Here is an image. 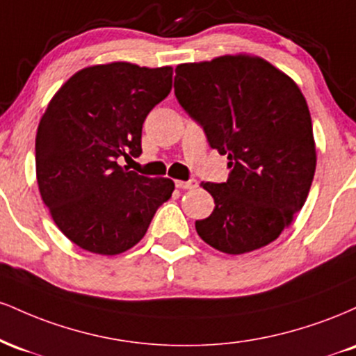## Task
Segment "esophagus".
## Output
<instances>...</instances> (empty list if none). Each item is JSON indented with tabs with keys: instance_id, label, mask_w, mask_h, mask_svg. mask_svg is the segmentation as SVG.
Returning a JSON list of instances; mask_svg holds the SVG:
<instances>
[{
	"instance_id": "obj_1",
	"label": "esophagus",
	"mask_w": 356,
	"mask_h": 356,
	"mask_svg": "<svg viewBox=\"0 0 356 356\" xmlns=\"http://www.w3.org/2000/svg\"><path fill=\"white\" fill-rule=\"evenodd\" d=\"M175 186L179 189H194V187H197V181L195 179H191V181H175Z\"/></svg>"
}]
</instances>
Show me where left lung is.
Returning <instances> with one entry per match:
<instances>
[{
    "label": "left lung",
    "instance_id": "8db88e82",
    "mask_svg": "<svg viewBox=\"0 0 356 356\" xmlns=\"http://www.w3.org/2000/svg\"><path fill=\"white\" fill-rule=\"evenodd\" d=\"M174 92L229 159L226 182H202L216 207L195 220L197 234L226 254L268 246L303 207L316 169L301 90L269 61L241 53L177 65Z\"/></svg>",
    "mask_w": 356,
    "mask_h": 356
}]
</instances>
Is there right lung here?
I'll return each mask as SVG.
<instances>
[{"label": "right lung", "mask_w": 356, "mask_h": 356, "mask_svg": "<svg viewBox=\"0 0 356 356\" xmlns=\"http://www.w3.org/2000/svg\"><path fill=\"white\" fill-rule=\"evenodd\" d=\"M172 88V67L127 61L76 72L55 93L36 132V181L58 229L76 246L113 256L145 236L174 192L118 165L142 154L145 117Z\"/></svg>", "instance_id": "add662e5"}]
</instances>
